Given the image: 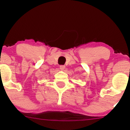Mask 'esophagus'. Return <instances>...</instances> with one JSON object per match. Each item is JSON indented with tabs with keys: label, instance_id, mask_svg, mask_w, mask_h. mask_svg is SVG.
Returning <instances> with one entry per match:
<instances>
[{
	"label": "esophagus",
	"instance_id": "esophagus-1",
	"mask_svg": "<svg viewBox=\"0 0 130 130\" xmlns=\"http://www.w3.org/2000/svg\"><path fill=\"white\" fill-rule=\"evenodd\" d=\"M65 65H60V69L61 70H63V69H65Z\"/></svg>",
	"mask_w": 130,
	"mask_h": 130
}]
</instances>
